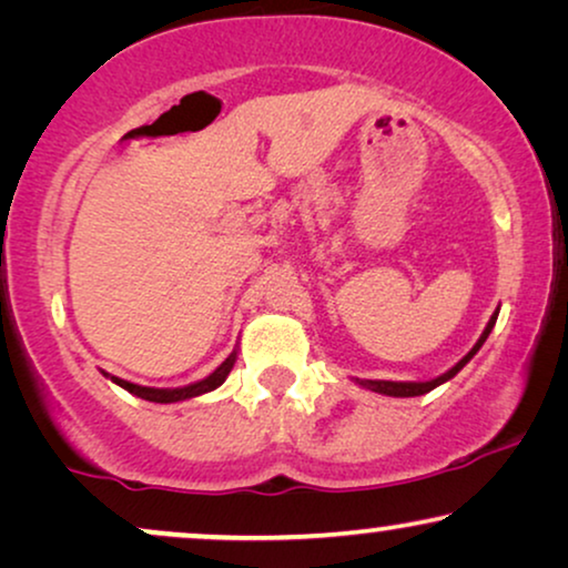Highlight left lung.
Masks as SVG:
<instances>
[{"mask_svg": "<svg viewBox=\"0 0 568 568\" xmlns=\"http://www.w3.org/2000/svg\"><path fill=\"white\" fill-rule=\"evenodd\" d=\"M496 317H499V310H496V313L491 315V321H488V325L484 328V333H480V338L476 341V346L470 348L468 354L463 356L460 362L455 364L453 369H447L445 375H439V377H434V379H429V383H393V379H356V383H359L362 387H367V390H372V393H379V395H393V398H414V395H424V393H429V390H434V387H439L442 383H447V379H453L457 372H460L465 364H468L473 356L478 354V348L484 346V341L488 338V333H491V328H494V323H496Z\"/></svg>", "mask_w": 568, "mask_h": 568, "instance_id": "8db88e82", "label": "left lung"}]
</instances>
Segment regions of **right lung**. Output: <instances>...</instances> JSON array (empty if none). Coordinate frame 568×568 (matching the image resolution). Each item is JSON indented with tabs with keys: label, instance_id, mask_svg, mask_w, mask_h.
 <instances>
[{
	"label": "right lung",
	"instance_id": "add662e5",
	"mask_svg": "<svg viewBox=\"0 0 568 568\" xmlns=\"http://www.w3.org/2000/svg\"><path fill=\"white\" fill-rule=\"evenodd\" d=\"M235 359H237V352H232L227 359H224L220 367L212 372V375L204 377V379H199V383L185 385V387H144V385L126 383V379H121V377H111V379L119 387H123V390H129L131 395H136V398H142V400H150V403H178V400H189V398H196V395H204V393L216 390V387H220L224 379H227L230 369L235 367Z\"/></svg>",
	"mask_w": 568,
	"mask_h": 568
}]
</instances>
